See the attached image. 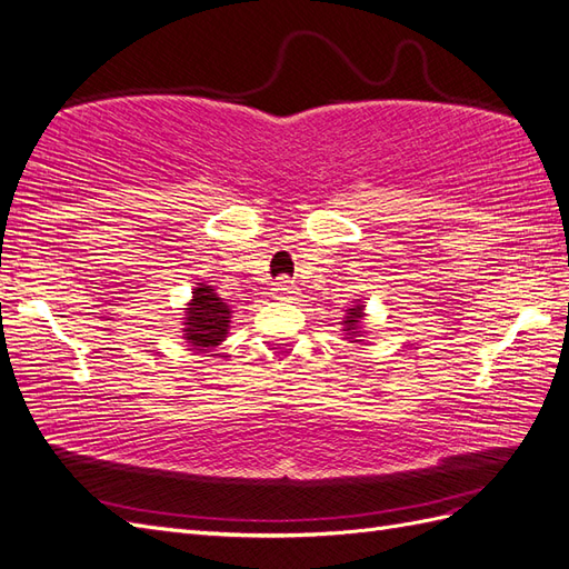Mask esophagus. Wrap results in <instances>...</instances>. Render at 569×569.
<instances>
[{
	"label": "esophagus",
	"mask_w": 569,
	"mask_h": 569,
	"mask_svg": "<svg viewBox=\"0 0 569 569\" xmlns=\"http://www.w3.org/2000/svg\"><path fill=\"white\" fill-rule=\"evenodd\" d=\"M291 289H295V287H291V282L287 278H282V280H278V282L272 284V297L274 299H284V297L291 295Z\"/></svg>",
	"instance_id": "1"
}]
</instances>
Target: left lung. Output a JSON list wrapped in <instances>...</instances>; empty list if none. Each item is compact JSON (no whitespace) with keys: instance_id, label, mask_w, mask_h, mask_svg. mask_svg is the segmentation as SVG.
Masks as SVG:
<instances>
[{"instance_id":"left-lung-1","label":"left lung","mask_w":569,"mask_h":569,"mask_svg":"<svg viewBox=\"0 0 569 569\" xmlns=\"http://www.w3.org/2000/svg\"><path fill=\"white\" fill-rule=\"evenodd\" d=\"M341 327H343V339L347 341H351V343H356V341H363V337L368 335V330H366V303L360 301V299H356V301H351V306L347 308V316H343V320H341Z\"/></svg>"}]
</instances>
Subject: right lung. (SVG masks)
<instances>
[{
    "instance_id": "1",
    "label": "right lung",
    "mask_w": 569,
    "mask_h": 569,
    "mask_svg": "<svg viewBox=\"0 0 569 569\" xmlns=\"http://www.w3.org/2000/svg\"><path fill=\"white\" fill-rule=\"evenodd\" d=\"M230 318L232 308L216 295L211 284L197 282L192 299L187 301L184 308V327H182V339L187 347H192L197 353L211 351L218 343L226 341L230 332Z\"/></svg>"
}]
</instances>
